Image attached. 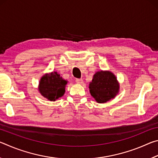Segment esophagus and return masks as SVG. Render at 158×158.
Segmentation results:
<instances>
[{
  "mask_svg": "<svg viewBox=\"0 0 158 158\" xmlns=\"http://www.w3.org/2000/svg\"><path fill=\"white\" fill-rule=\"evenodd\" d=\"M76 82H77V84H81L83 83V80L81 79H76Z\"/></svg>",
  "mask_w": 158,
  "mask_h": 158,
  "instance_id": "34e87169",
  "label": "esophagus"
}]
</instances>
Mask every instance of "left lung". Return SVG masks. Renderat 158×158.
Segmentation results:
<instances>
[{
	"mask_svg": "<svg viewBox=\"0 0 158 158\" xmlns=\"http://www.w3.org/2000/svg\"><path fill=\"white\" fill-rule=\"evenodd\" d=\"M89 88L90 95L98 103H106L118 94L120 84L111 71L100 70L93 75Z\"/></svg>",
	"mask_w": 158,
	"mask_h": 158,
	"instance_id": "left-lung-1",
	"label": "left lung"
}]
</instances>
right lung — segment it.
<instances>
[{
    "label": "right lung",
    "instance_id": "right-lung-1",
    "mask_svg": "<svg viewBox=\"0 0 158 158\" xmlns=\"http://www.w3.org/2000/svg\"><path fill=\"white\" fill-rule=\"evenodd\" d=\"M68 81L56 72L44 74L39 81L38 91L48 100L56 101L65 94Z\"/></svg>",
    "mask_w": 158,
    "mask_h": 158
}]
</instances>
